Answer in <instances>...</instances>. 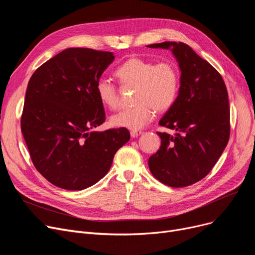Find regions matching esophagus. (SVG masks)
<instances>
[{
	"label": "esophagus",
	"instance_id": "1",
	"mask_svg": "<svg viewBox=\"0 0 255 255\" xmlns=\"http://www.w3.org/2000/svg\"><path fill=\"white\" fill-rule=\"evenodd\" d=\"M130 134H131V137H137V136H139L140 134H142V131H140V130H132L131 132H130Z\"/></svg>",
	"mask_w": 255,
	"mask_h": 255
}]
</instances>
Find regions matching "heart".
<instances>
[{
  "label": "heart",
  "instance_id": "1",
  "mask_svg": "<svg viewBox=\"0 0 255 255\" xmlns=\"http://www.w3.org/2000/svg\"><path fill=\"white\" fill-rule=\"evenodd\" d=\"M116 75L123 85L136 86L134 101L137 104L115 114L111 118L115 127L139 130L153 120L155 111L169 110L178 97L180 73L170 62L155 64L149 60L131 58L119 67ZM96 93L100 102L109 109L118 106V89L110 79L100 78L96 84Z\"/></svg>",
  "mask_w": 255,
  "mask_h": 255
}]
</instances>
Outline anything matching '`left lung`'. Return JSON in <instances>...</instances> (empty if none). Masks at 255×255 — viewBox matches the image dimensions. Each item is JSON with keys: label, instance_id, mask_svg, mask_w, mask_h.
<instances>
[{"label": "left lung", "instance_id": "1", "mask_svg": "<svg viewBox=\"0 0 255 255\" xmlns=\"http://www.w3.org/2000/svg\"><path fill=\"white\" fill-rule=\"evenodd\" d=\"M169 49L181 72L173 105L159 121L175 134L158 132L161 145L149 158L152 175L170 187H185L205 178L230 138V103L219 72L183 42L148 45Z\"/></svg>", "mask_w": 255, "mask_h": 255}]
</instances>
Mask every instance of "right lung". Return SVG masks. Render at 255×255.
<instances>
[{"mask_svg":"<svg viewBox=\"0 0 255 255\" xmlns=\"http://www.w3.org/2000/svg\"><path fill=\"white\" fill-rule=\"evenodd\" d=\"M115 56L67 48L34 72L25 93L21 132L37 170L66 190H83L109 172L129 139L126 128L93 131L105 121L96 84Z\"/></svg>","mask_w":255,"mask_h":255,"instance_id":"obj_1","label":"right lung"}]
</instances>
